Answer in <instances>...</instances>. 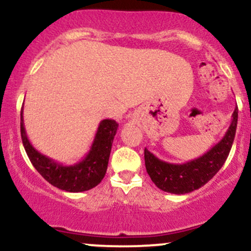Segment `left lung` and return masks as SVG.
<instances>
[{
    "label": "left lung",
    "instance_id": "8db88e82",
    "mask_svg": "<svg viewBox=\"0 0 251 251\" xmlns=\"http://www.w3.org/2000/svg\"><path fill=\"white\" fill-rule=\"evenodd\" d=\"M238 107L232 114V121L225 135L201 157L184 164H171L160 160L145 148V165L147 174L155 185L171 194H188L206 184L222 169L228 157L236 135Z\"/></svg>",
    "mask_w": 251,
    "mask_h": 251
}]
</instances>
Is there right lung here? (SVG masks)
I'll return each mask as SVG.
<instances>
[{
	"label": "right lung",
	"instance_id": "add662e5",
	"mask_svg": "<svg viewBox=\"0 0 251 251\" xmlns=\"http://www.w3.org/2000/svg\"><path fill=\"white\" fill-rule=\"evenodd\" d=\"M24 107L20 114V131L24 147L34 169L53 187L69 193H81L98 185L106 174L112 142L117 133L118 123L115 120H103L90 151L81 161L64 165L38 152L29 142L24 125Z\"/></svg>",
	"mask_w": 251,
	"mask_h": 251
}]
</instances>
